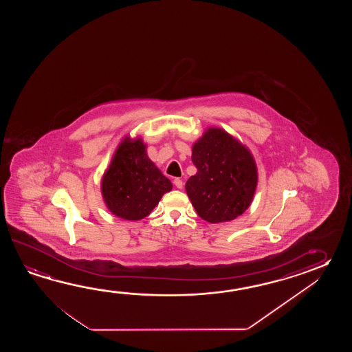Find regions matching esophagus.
Returning <instances> with one entry per match:
<instances>
[{
  "mask_svg": "<svg viewBox=\"0 0 352 352\" xmlns=\"http://www.w3.org/2000/svg\"><path fill=\"white\" fill-rule=\"evenodd\" d=\"M173 184H175V186L177 187V188H182V186H184V182H182L181 179H173Z\"/></svg>",
  "mask_w": 352,
  "mask_h": 352,
  "instance_id": "obj_1",
  "label": "esophagus"
}]
</instances>
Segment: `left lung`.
Here are the masks:
<instances>
[{
	"label": "left lung",
	"instance_id": "1",
	"mask_svg": "<svg viewBox=\"0 0 352 352\" xmlns=\"http://www.w3.org/2000/svg\"><path fill=\"white\" fill-rule=\"evenodd\" d=\"M197 173L186 192L197 215L209 223L230 221L249 208L258 175L247 147L220 128H209L192 147Z\"/></svg>",
	"mask_w": 352,
	"mask_h": 352
}]
</instances>
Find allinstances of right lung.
<instances>
[{"mask_svg": "<svg viewBox=\"0 0 352 352\" xmlns=\"http://www.w3.org/2000/svg\"><path fill=\"white\" fill-rule=\"evenodd\" d=\"M173 184L146 153L141 140L126 138L114 153L102 179L107 208L124 220H141L171 191Z\"/></svg>", "mask_w": 352, "mask_h": 352, "instance_id": "add662e5", "label": "right lung"}]
</instances>
